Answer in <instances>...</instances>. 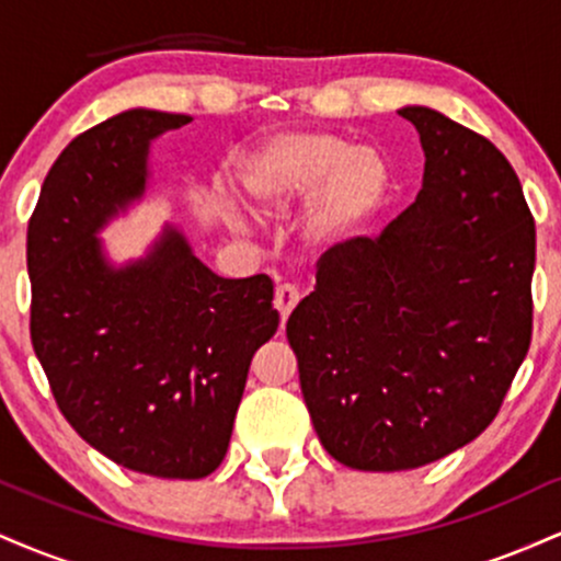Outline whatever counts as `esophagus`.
I'll return each mask as SVG.
<instances>
[{
	"instance_id": "obj_1",
	"label": "esophagus",
	"mask_w": 561,
	"mask_h": 561,
	"mask_svg": "<svg viewBox=\"0 0 561 561\" xmlns=\"http://www.w3.org/2000/svg\"><path fill=\"white\" fill-rule=\"evenodd\" d=\"M298 300H300V293L293 285H279V287H276L274 306H276V311H279L282 324H285L289 313H293V308L298 306Z\"/></svg>"
}]
</instances>
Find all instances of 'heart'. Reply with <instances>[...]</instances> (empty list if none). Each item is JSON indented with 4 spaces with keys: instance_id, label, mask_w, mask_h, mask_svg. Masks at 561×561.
I'll list each match as a JSON object with an SVG mask.
<instances>
[{
    "instance_id": "obj_1",
    "label": "heart",
    "mask_w": 561,
    "mask_h": 561,
    "mask_svg": "<svg viewBox=\"0 0 561 561\" xmlns=\"http://www.w3.org/2000/svg\"><path fill=\"white\" fill-rule=\"evenodd\" d=\"M390 173L369 147L319 128L279 131L242 158L237 184L259 216H282L308 199L306 231L332 242L366 221L388 192Z\"/></svg>"
}]
</instances>
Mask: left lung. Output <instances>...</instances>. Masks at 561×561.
I'll return each mask as SVG.
<instances>
[{
	"label": "left lung",
	"instance_id": "1",
	"mask_svg": "<svg viewBox=\"0 0 561 561\" xmlns=\"http://www.w3.org/2000/svg\"><path fill=\"white\" fill-rule=\"evenodd\" d=\"M424 182L377 237L332 244L287 319L300 390L340 465L401 472L499 414L533 340L536 221L504 152L430 107Z\"/></svg>",
	"mask_w": 561,
	"mask_h": 561
}]
</instances>
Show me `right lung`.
Returning <instances> with one entry per match:
<instances>
[{
  "mask_svg": "<svg viewBox=\"0 0 561 561\" xmlns=\"http://www.w3.org/2000/svg\"><path fill=\"white\" fill-rule=\"evenodd\" d=\"M190 115L126 111L76 137L31 214V343L57 409L115 465L199 480L227 456L253 353L274 337L266 274L224 279L165 229L111 268L94 231L145 192L147 147Z\"/></svg>",
  "mask_w": 561,
  "mask_h": 561,
  "instance_id": "1",
  "label": "right lung"
}]
</instances>
